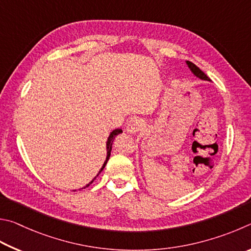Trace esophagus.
<instances>
[{
    "mask_svg": "<svg viewBox=\"0 0 251 251\" xmlns=\"http://www.w3.org/2000/svg\"><path fill=\"white\" fill-rule=\"evenodd\" d=\"M143 126V121L140 118H132L126 125V132L130 134H135L138 131L141 130Z\"/></svg>",
    "mask_w": 251,
    "mask_h": 251,
    "instance_id": "1",
    "label": "esophagus"
}]
</instances>
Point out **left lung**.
Instances as JSON below:
<instances>
[{"instance_id":"left-lung-1","label":"left lung","mask_w":251,"mask_h":251,"mask_svg":"<svg viewBox=\"0 0 251 251\" xmlns=\"http://www.w3.org/2000/svg\"><path fill=\"white\" fill-rule=\"evenodd\" d=\"M186 65H187V67L190 68V70L191 72L194 74V76H196L197 78H200L201 80H206V81H212L210 80V79L207 77V75H206L204 72H201V70L197 67V66L195 65V64H193V63H191V61H188V60H186Z\"/></svg>"}]
</instances>
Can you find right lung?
Returning a JSON list of instances; mask_svg holds the SVG:
<instances>
[{
	"label": "right lung",
	"instance_id": "right-lung-1",
	"mask_svg": "<svg viewBox=\"0 0 251 251\" xmlns=\"http://www.w3.org/2000/svg\"><path fill=\"white\" fill-rule=\"evenodd\" d=\"M120 133H122V129H114L111 133H110V135H109V138H108V141H107V144H105V147H107V157H105V161H104V163H103V165H102V168L100 169V171H99V173L97 174V176H98V175L101 173V171H102L103 169H104V166H105V164H107V162H108V160H109V157H110V154H111V149H112V142H113V140H114V138L117 137L118 134H120ZM96 179V177L92 179V181L89 183V184H87V185L85 186V187H82V188H86V187H88L90 185V184L94 182ZM81 190V188H80Z\"/></svg>",
	"mask_w": 251,
	"mask_h": 251
}]
</instances>
